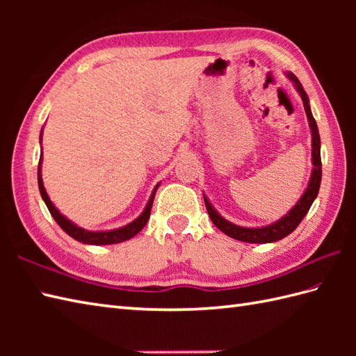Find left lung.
Segmentation results:
<instances>
[{"mask_svg":"<svg viewBox=\"0 0 356 356\" xmlns=\"http://www.w3.org/2000/svg\"><path fill=\"white\" fill-rule=\"evenodd\" d=\"M286 78L292 82L295 90H297L300 97H301V101H303L309 128H311V136H312V165H314V168H312L311 179H309L306 190L303 191V194H301L298 202L295 203V205L289 211H287V213L282 218H278V220L272 222L269 225H264V226L248 228V226H240V225L226 220L223 216L218 214V211L213 207V203L209 202L207 194H203L209 218L213 220V223L217 226V228L222 232H225L226 236H229L231 238L246 241V243H272V241H278V240H282V238L289 236V234L301 223V220H303L305 216L307 214L309 208L312 207V203L316 199V195H318V191H320L321 142H320L318 127H316V122L312 116L311 104H309V97L305 92L303 86H301V82L291 72H286Z\"/></svg>","mask_w":356,"mask_h":356,"instance_id":"obj_1","label":"left lung"}]
</instances>
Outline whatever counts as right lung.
<instances>
[{
  "label": "right lung",
  "instance_id": "add662e5",
  "mask_svg": "<svg viewBox=\"0 0 356 356\" xmlns=\"http://www.w3.org/2000/svg\"><path fill=\"white\" fill-rule=\"evenodd\" d=\"M40 143H42V130L40 133ZM41 165H42V153L40 156V165H38V186H40V193H41V197H42L44 203H45V205H47L50 214H51L53 218H55L56 223L61 226V228L67 234H69L70 237L81 241V243H84V245H96V246H99V245H115V243H122V241H125V240L133 238L136 234H139L143 229V226L147 225L148 218H149V213H151V207H153V200H154L156 191H157V188L161 186V182H159L154 186V190H153V193H151L145 208H143L140 216L138 218H134L133 222H130V223L125 225V226H120V228H116V229L90 231V229H86V228H81V226H78L76 223H73L70 218H67L61 213V211H59L55 207V203L50 200L49 194H47V191H45V188H44L42 174H41Z\"/></svg>",
  "mask_w": 356,
  "mask_h": 356
}]
</instances>
